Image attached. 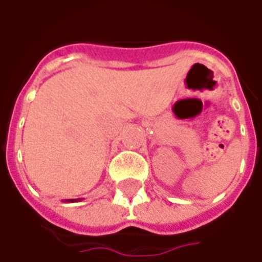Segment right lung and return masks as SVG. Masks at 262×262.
Listing matches in <instances>:
<instances>
[{"label":"right lung","instance_id":"obj_1","mask_svg":"<svg viewBox=\"0 0 262 262\" xmlns=\"http://www.w3.org/2000/svg\"><path fill=\"white\" fill-rule=\"evenodd\" d=\"M67 203H76V201H79V200H75V199H72V200H65Z\"/></svg>","mask_w":262,"mask_h":262}]
</instances>
